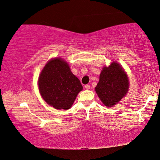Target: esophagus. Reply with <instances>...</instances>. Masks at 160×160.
Returning a JSON list of instances; mask_svg holds the SVG:
<instances>
[{
	"instance_id": "1",
	"label": "esophagus",
	"mask_w": 160,
	"mask_h": 160,
	"mask_svg": "<svg viewBox=\"0 0 160 160\" xmlns=\"http://www.w3.org/2000/svg\"><path fill=\"white\" fill-rule=\"evenodd\" d=\"M85 88L86 90H89L90 88V85H85Z\"/></svg>"
}]
</instances>
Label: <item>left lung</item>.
I'll use <instances>...</instances> for the list:
<instances>
[{"label":"left lung","instance_id":"8db88e82","mask_svg":"<svg viewBox=\"0 0 160 160\" xmlns=\"http://www.w3.org/2000/svg\"><path fill=\"white\" fill-rule=\"evenodd\" d=\"M129 89L128 76L118 62L103 68L95 91L102 103L112 107L122 100Z\"/></svg>","mask_w":160,"mask_h":160}]
</instances>
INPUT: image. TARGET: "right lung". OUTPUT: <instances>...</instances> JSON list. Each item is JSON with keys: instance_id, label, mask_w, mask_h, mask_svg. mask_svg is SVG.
Returning a JSON list of instances; mask_svg holds the SVG:
<instances>
[{"instance_id": "right-lung-1", "label": "right lung", "mask_w": 160, "mask_h": 160, "mask_svg": "<svg viewBox=\"0 0 160 160\" xmlns=\"http://www.w3.org/2000/svg\"><path fill=\"white\" fill-rule=\"evenodd\" d=\"M40 92L48 105L58 110H68L82 90L80 80L61 58L50 60L39 76Z\"/></svg>"}]
</instances>
